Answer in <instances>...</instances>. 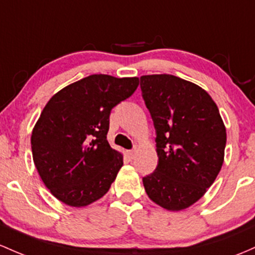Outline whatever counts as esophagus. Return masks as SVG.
Wrapping results in <instances>:
<instances>
[{"instance_id":"34e87169","label":"esophagus","mask_w":255,"mask_h":255,"mask_svg":"<svg viewBox=\"0 0 255 255\" xmlns=\"http://www.w3.org/2000/svg\"><path fill=\"white\" fill-rule=\"evenodd\" d=\"M127 156L129 158H134V156H135V151L134 150H129V151H127Z\"/></svg>"}]
</instances>
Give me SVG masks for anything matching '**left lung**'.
Returning <instances> with one entry per match:
<instances>
[{"instance_id":"left-lung-1","label":"left lung","mask_w":255,"mask_h":255,"mask_svg":"<svg viewBox=\"0 0 255 255\" xmlns=\"http://www.w3.org/2000/svg\"><path fill=\"white\" fill-rule=\"evenodd\" d=\"M142 99L156 129L158 164L142 178L151 200L168 211L194 205L224 162L226 129L211 96L173 75L140 77Z\"/></svg>"}]
</instances>
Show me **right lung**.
I'll use <instances>...</instances> for the list:
<instances>
[{
	"label": "right lung",
	"instance_id": "1",
	"mask_svg": "<svg viewBox=\"0 0 255 255\" xmlns=\"http://www.w3.org/2000/svg\"><path fill=\"white\" fill-rule=\"evenodd\" d=\"M138 86V77L91 75L44 106L32 130V157L44 185L63 203L85 207L109 191L123 166L106 139L110 114Z\"/></svg>",
	"mask_w": 255,
	"mask_h": 255
}]
</instances>
